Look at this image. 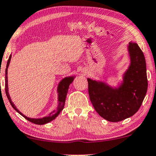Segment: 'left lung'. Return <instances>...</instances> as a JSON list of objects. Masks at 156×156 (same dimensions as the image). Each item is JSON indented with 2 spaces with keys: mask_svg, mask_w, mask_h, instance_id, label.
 Returning a JSON list of instances; mask_svg holds the SVG:
<instances>
[{
  "mask_svg": "<svg viewBox=\"0 0 156 156\" xmlns=\"http://www.w3.org/2000/svg\"><path fill=\"white\" fill-rule=\"evenodd\" d=\"M130 63L116 86L87 78L90 99L95 110L109 122H119L133 116L142 105L147 90L144 55L138 44L127 46Z\"/></svg>",
  "mask_w": 156,
  "mask_h": 156,
  "instance_id": "obj_1",
  "label": "left lung"
}]
</instances>
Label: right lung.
I'll list each match as a JSON object with an SVG mask.
<instances>
[{"instance_id":"right-lung-1","label":"right lung","mask_w":156,"mask_h":156,"mask_svg":"<svg viewBox=\"0 0 156 156\" xmlns=\"http://www.w3.org/2000/svg\"><path fill=\"white\" fill-rule=\"evenodd\" d=\"M11 58H12V55H10L9 56L8 61H7L6 64V69H5V94H6L7 98L10 102L12 107L14 108V110L17 112L19 114H20L22 116L24 117L26 120H28L34 124H37V125H44V124L48 123V122L52 121L53 120H55L57 117L59 115L60 112L63 110L64 105H65V101H66V98L68 90H69V85L71 83H72V82L74 81L75 76H66L63 79H62L60 80L59 83L58 85V87H57V93H58V106L55 110H54L52 112H51L48 116H45L44 118H28V117L25 116V115H23L21 112H20L19 109L16 107V106L14 105V103L12 102V99H11L10 95L9 93V87H8V68L9 64H10Z\"/></svg>"}]
</instances>
